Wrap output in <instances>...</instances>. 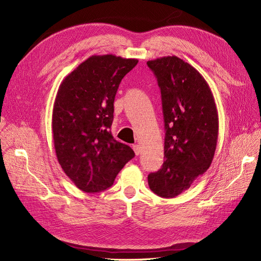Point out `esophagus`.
<instances>
[{
	"label": "esophagus",
	"instance_id": "34e87169",
	"mask_svg": "<svg viewBox=\"0 0 261 261\" xmlns=\"http://www.w3.org/2000/svg\"><path fill=\"white\" fill-rule=\"evenodd\" d=\"M132 148H133V151H135L136 155H140V154H141V152H142V150H141V146H140L139 144L132 145Z\"/></svg>",
	"mask_w": 261,
	"mask_h": 261
}]
</instances>
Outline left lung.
<instances>
[{
  "instance_id": "8db88e82",
  "label": "left lung",
  "mask_w": 261,
  "mask_h": 261,
  "mask_svg": "<svg viewBox=\"0 0 261 261\" xmlns=\"http://www.w3.org/2000/svg\"><path fill=\"white\" fill-rule=\"evenodd\" d=\"M162 95L165 125L164 161L147 176L150 189L174 198L210 167L219 136L213 94L201 74L176 56L147 61Z\"/></svg>"
}]
</instances>
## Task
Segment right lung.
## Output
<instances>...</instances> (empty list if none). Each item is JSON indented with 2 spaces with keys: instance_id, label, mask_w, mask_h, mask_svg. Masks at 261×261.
<instances>
[{
  "instance_id": "right-lung-1",
  "label": "right lung",
  "mask_w": 261,
  "mask_h": 261,
  "mask_svg": "<svg viewBox=\"0 0 261 261\" xmlns=\"http://www.w3.org/2000/svg\"><path fill=\"white\" fill-rule=\"evenodd\" d=\"M137 59L92 56L65 76L56 96L52 133L59 164L76 187L99 192L114 184L132 148L111 135L119 84Z\"/></svg>"
}]
</instances>
